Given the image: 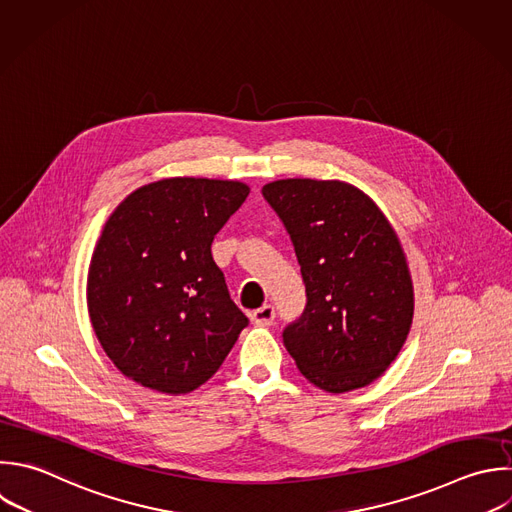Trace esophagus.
<instances>
[{
  "mask_svg": "<svg viewBox=\"0 0 512 512\" xmlns=\"http://www.w3.org/2000/svg\"><path fill=\"white\" fill-rule=\"evenodd\" d=\"M274 316H276V312H274V306H270V304H264V306L256 308L254 312H250L252 322L258 326H270L274 322Z\"/></svg>",
  "mask_w": 512,
  "mask_h": 512,
  "instance_id": "1",
  "label": "esophagus"
}]
</instances>
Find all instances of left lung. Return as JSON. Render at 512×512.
I'll return each mask as SVG.
<instances>
[{"instance_id": "obj_1", "label": "left lung", "mask_w": 512, "mask_h": 512, "mask_svg": "<svg viewBox=\"0 0 512 512\" xmlns=\"http://www.w3.org/2000/svg\"><path fill=\"white\" fill-rule=\"evenodd\" d=\"M262 196L292 240L306 286L304 312L282 332L286 350L326 392L370 384L398 356L414 312L394 230L344 182L278 180Z\"/></svg>"}]
</instances>
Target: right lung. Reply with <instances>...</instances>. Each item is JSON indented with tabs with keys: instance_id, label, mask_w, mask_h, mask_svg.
I'll return each mask as SVG.
<instances>
[{
	"instance_id": "1",
	"label": "right lung",
	"mask_w": 512,
	"mask_h": 512,
	"mask_svg": "<svg viewBox=\"0 0 512 512\" xmlns=\"http://www.w3.org/2000/svg\"><path fill=\"white\" fill-rule=\"evenodd\" d=\"M248 194L242 182L170 178L138 188L110 216L90 264L88 310L122 374L186 394L222 366L250 320L212 242Z\"/></svg>"
}]
</instances>
